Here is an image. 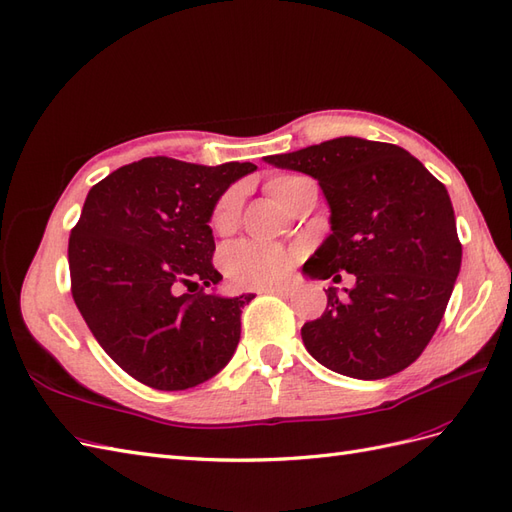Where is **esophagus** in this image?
Masks as SVG:
<instances>
[{
    "instance_id": "obj_1",
    "label": "esophagus",
    "mask_w": 512,
    "mask_h": 512,
    "mask_svg": "<svg viewBox=\"0 0 512 512\" xmlns=\"http://www.w3.org/2000/svg\"><path fill=\"white\" fill-rule=\"evenodd\" d=\"M265 293H269V295H278V297H290V293H293V286H288V284H282V286H269V288H265Z\"/></svg>"
}]
</instances>
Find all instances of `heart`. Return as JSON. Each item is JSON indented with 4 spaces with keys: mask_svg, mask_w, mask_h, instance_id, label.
I'll list each match as a JSON object with an SVG mask.
<instances>
[{
    "mask_svg": "<svg viewBox=\"0 0 512 512\" xmlns=\"http://www.w3.org/2000/svg\"><path fill=\"white\" fill-rule=\"evenodd\" d=\"M303 176L297 174H280L273 176L267 183V191L278 200L282 206H286L288 193L293 189ZM241 209V193L237 189L226 191L219 198L211 226L215 232H228L239 217ZM303 250L297 245H271L260 241H241L232 245L224 254V271L232 284L243 288H260L269 286L284 280L297 262L301 260Z\"/></svg>",
    "mask_w": 512,
    "mask_h": 512,
    "instance_id": "heart-1",
    "label": "heart"
}]
</instances>
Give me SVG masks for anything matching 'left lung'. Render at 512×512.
Instances as JSON below:
<instances>
[{"instance_id": "obj_1", "label": "left lung", "mask_w": 512, "mask_h": 512, "mask_svg": "<svg viewBox=\"0 0 512 512\" xmlns=\"http://www.w3.org/2000/svg\"><path fill=\"white\" fill-rule=\"evenodd\" d=\"M310 174L329 204L331 234L303 265L329 286L327 308L301 327L308 353L353 379H385L416 362L437 331L461 269V241L446 187L405 148L336 137L265 157Z\"/></svg>"}]
</instances>
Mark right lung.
I'll return each instance as SVG.
<instances>
[{
	"instance_id": "obj_1",
	"label": "right lung",
	"mask_w": 512,
	"mask_h": 512,
	"mask_svg": "<svg viewBox=\"0 0 512 512\" xmlns=\"http://www.w3.org/2000/svg\"><path fill=\"white\" fill-rule=\"evenodd\" d=\"M254 163L215 168L146 157L96 183L68 239L71 293L114 362L155 390H187L222 370L254 295L219 297L211 215Z\"/></svg>"
}]
</instances>
